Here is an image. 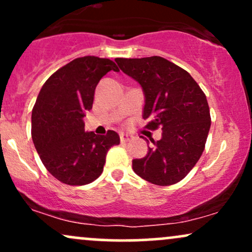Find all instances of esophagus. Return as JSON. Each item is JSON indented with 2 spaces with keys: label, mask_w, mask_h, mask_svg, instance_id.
Here are the masks:
<instances>
[{
  "label": "esophagus",
  "mask_w": 252,
  "mask_h": 252,
  "mask_svg": "<svg viewBox=\"0 0 252 252\" xmlns=\"http://www.w3.org/2000/svg\"><path fill=\"white\" fill-rule=\"evenodd\" d=\"M120 138H121V142H128V141L131 140V136H129L128 134H124V132H121Z\"/></svg>",
  "instance_id": "34e87169"
}]
</instances>
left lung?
<instances>
[{"instance_id":"8db88e82","label":"left lung","mask_w":252,"mask_h":252,"mask_svg":"<svg viewBox=\"0 0 252 252\" xmlns=\"http://www.w3.org/2000/svg\"><path fill=\"white\" fill-rule=\"evenodd\" d=\"M115 62L143 90L142 116L150 120L147 128L162 130L161 140H150L154 147H148L147 155L132 160V169L158 186L176 184L204 152L211 126L206 96L189 72L164 58H116Z\"/></svg>"}]
</instances>
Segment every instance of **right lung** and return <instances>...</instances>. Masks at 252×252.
<instances>
[{
	"label": "right lung",
	"instance_id": "right-lung-1",
	"mask_svg": "<svg viewBox=\"0 0 252 252\" xmlns=\"http://www.w3.org/2000/svg\"><path fill=\"white\" fill-rule=\"evenodd\" d=\"M112 60L86 56L72 60L46 80L32 111V138L43 166L66 185L80 186L102 174L108 150L120 143L114 130L98 136L85 131V112Z\"/></svg>",
	"mask_w": 252,
	"mask_h": 252
}]
</instances>
